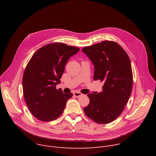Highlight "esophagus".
I'll return each instance as SVG.
<instances>
[{"label":"esophagus","instance_id":"esophagus-1","mask_svg":"<svg viewBox=\"0 0 156 156\" xmlns=\"http://www.w3.org/2000/svg\"><path fill=\"white\" fill-rule=\"evenodd\" d=\"M73 95L76 97V98H78V97H80L82 96V94L81 93H79V92H74L73 93Z\"/></svg>","mask_w":156,"mask_h":156}]
</instances>
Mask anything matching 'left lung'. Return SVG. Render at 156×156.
<instances>
[{
  "mask_svg": "<svg viewBox=\"0 0 156 156\" xmlns=\"http://www.w3.org/2000/svg\"><path fill=\"white\" fill-rule=\"evenodd\" d=\"M94 65V80L104 83L102 91L89 94L90 104L83 108L94 122L106 124L123 112L131 93L133 72L129 58L119 44L104 41L82 49Z\"/></svg>",
  "mask_w": 156,
  "mask_h": 156,
  "instance_id": "obj_1",
  "label": "left lung"
}]
</instances>
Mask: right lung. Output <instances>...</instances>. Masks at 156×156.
I'll use <instances>...</instances> for the list:
<instances>
[{
  "mask_svg": "<svg viewBox=\"0 0 156 156\" xmlns=\"http://www.w3.org/2000/svg\"><path fill=\"white\" fill-rule=\"evenodd\" d=\"M79 50L64 43H51L39 49L28 62L22 84L27 105L37 119L50 122L63 113L73 94L63 93L56 85L60 83L66 62Z\"/></svg>",
  "mask_w": 156,
  "mask_h": 156,
  "instance_id": "obj_1",
  "label": "right lung"
}]
</instances>
